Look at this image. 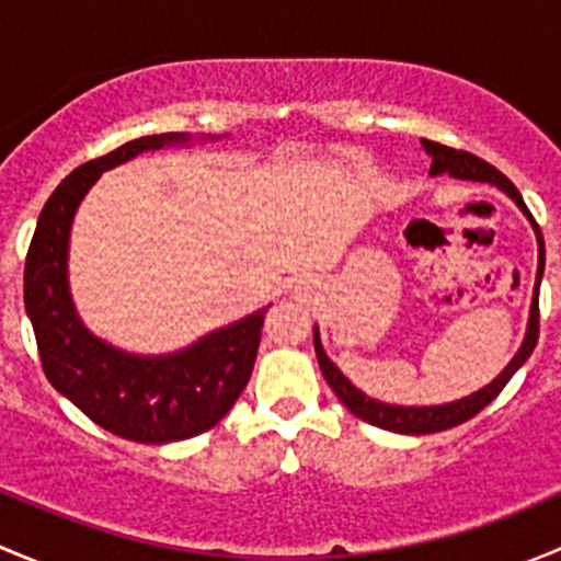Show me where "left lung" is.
Listing matches in <instances>:
<instances>
[{
  "label": "left lung",
  "instance_id": "left-lung-1",
  "mask_svg": "<svg viewBox=\"0 0 561 561\" xmlns=\"http://www.w3.org/2000/svg\"><path fill=\"white\" fill-rule=\"evenodd\" d=\"M423 149L432 154V175H439V173H448L454 175V179H467V181H485V184H494L500 186L502 192H507V195L516 201V206L522 208V211L529 217V222L535 225V233H537V244H540V263H537V282H535V296H531V309H529V325H526V336H524V344L522 350L516 353V358L511 360V364L505 366V371H502L496 380H491L489 386L480 388L478 393H469L463 396V399L458 401H450V404H437V407H399V404H382V401L377 399H369V396L364 393V390H358L353 386V382L347 380V377L342 375V371L333 366V360L328 358L325 350H322L320 344V333H317L314 328V353H317V360H320V369L322 375H325L328 386H331L333 393L339 396V401H342L344 407H347L350 412H353L355 417H360V421L371 423V426H380V428H388V432H399V434H434V432H445V428H454V426H461L463 421H469V417L478 415L483 407H489L491 401L500 396V390L511 382V377L516 375L518 369L526 364V358L531 355V350H535L537 344V336H540V307H537V301H540V279H542V265H546V249H542V233L540 228H537L535 217L529 214V208H526L522 192L516 190V184H513L511 179H507L505 173L496 171L494 165H489L485 160H480V157L469 154V151H458V149H450V146H443V144H434V140H421Z\"/></svg>",
  "mask_w": 561,
  "mask_h": 561
}]
</instances>
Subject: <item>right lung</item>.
<instances>
[{
  "instance_id": "add662e5",
  "label": "right lung",
  "mask_w": 561,
  "mask_h": 561,
  "mask_svg": "<svg viewBox=\"0 0 561 561\" xmlns=\"http://www.w3.org/2000/svg\"><path fill=\"white\" fill-rule=\"evenodd\" d=\"M186 140L184 133L146 135L76 168L39 211L24 265L26 314L48 382L105 432L144 445L197 437L228 415L252 375L268 312L257 309L171 355H129L92 336L78 320L67 287V244L78 203L107 168Z\"/></svg>"
}]
</instances>
